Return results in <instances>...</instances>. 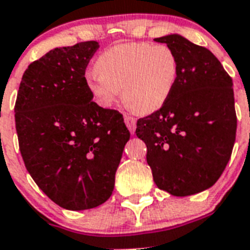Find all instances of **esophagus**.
<instances>
[{"mask_svg": "<svg viewBox=\"0 0 250 250\" xmlns=\"http://www.w3.org/2000/svg\"><path fill=\"white\" fill-rule=\"evenodd\" d=\"M124 120H125L126 126L129 127L130 132H131V134H134V132H135V127H136V119L134 118V116H131V115L125 114V116H124Z\"/></svg>", "mask_w": 250, "mask_h": 250, "instance_id": "34e87169", "label": "esophagus"}]
</instances>
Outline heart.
<instances>
[{
    "mask_svg": "<svg viewBox=\"0 0 250 250\" xmlns=\"http://www.w3.org/2000/svg\"><path fill=\"white\" fill-rule=\"evenodd\" d=\"M85 83L92 98L111 106L121 90L124 103L140 114L159 110L169 100L178 81L179 60L167 45L120 43L101 52Z\"/></svg>",
    "mask_w": 250,
    "mask_h": 250,
    "instance_id": "heart-1",
    "label": "heart"
}]
</instances>
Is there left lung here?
I'll return each instance as SVG.
<instances>
[{"label":"left lung","instance_id":"left-lung-1","mask_svg":"<svg viewBox=\"0 0 250 250\" xmlns=\"http://www.w3.org/2000/svg\"><path fill=\"white\" fill-rule=\"evenodd\" d=\"M175 51L178 81L160 109L140 118L135 134L159 189L187 196L210 188L231 156L237 114L233 80L208 48L179 35L155 39Z\"/></svg>","mask_w":250,"mask_h":250}]
</instances>
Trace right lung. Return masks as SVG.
<instances>
[{"label": "right lung", "mask_w": 250, "mask_h": 250, "mask_svg": "<svg viewBox=\"0 0 250 250\" xmlns=\"http://www.w3.org/2000/svg\"><path fill=\"white\" fill-rule=\"evenodd\" d=\"M98 48L96 41H85L30 63L15 104L26 169L52 202L68 210L109 199L130 139L123 114L100 107L86 87V67Z\"/></svg>", "instance_id": "right-lung-1"}]
</instances>
